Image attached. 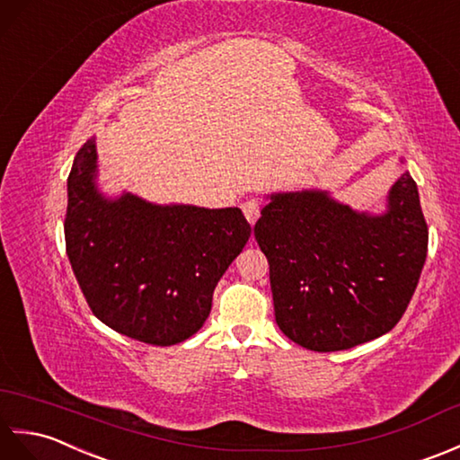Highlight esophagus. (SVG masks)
<instances>
[{
    "label": "esophagus",
    "instance_id": "34e87169",
    "mask_svg": "<svg viewBox=\"0 0 460 460\" xmlns=\"http://www.w3.org/2000/svg\"><path fill=\"white\" fill-rule=\"evenodd\" d=\"M242 212H243V217H246V220L250 224H256L258 218H260V214H261V202L256 200V199L246 200L242 204Z\"/></svg>",
    "mask_w": 460,
    "mask_h": 460
}]
</instances>
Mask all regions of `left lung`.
Wrapping results in <instances>:
<instances>
[{
    "label": "left lung",
    "instance_id": "obj_1",
    "mask_svg": "<svg viewBox=\"0 0 460 460\" xmlns=\"http://www.w3.org/2000/svg\"><path fill=\"white\" fill-rule=\"evenodd\" d=\"M270 261L275 321L314 352L346 350L400 323L427 258L429 228L410 172L390 210L368 217L324 192L275 195L256 222Z\"/></svg>",
    "mask_w": 460,
    "mask_h": 460
}]
</instances>
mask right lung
<instances>
[{
  "label": "right lung",
  "mask_w": 460,
  "mask_h": 460,
  "mask_svg": "<svg viewBox=\"0 0 460 460\" xmlns=\"http://www.w3.org/2000/svg\"><path fill=\"white\" fill-rule=\"evenodd\" d=\"M94 139L68 175L66 256L88 307L110 329L153 346L195 334L224 271L252 234L240 208L155 207L94 187Z\"/></svg>",
  "instance_id": "obj_1"
}]
</instances>
